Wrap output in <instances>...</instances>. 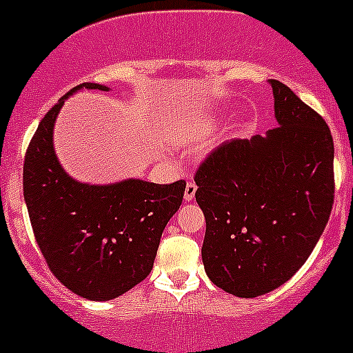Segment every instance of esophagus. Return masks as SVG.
Instances as JSON below:
<instances>
[{
	"label": "esophagus",
	"mask_w": 353,
	"mask_h": 353,
	"mask_svg": "<svg viewBox=\"0 0 353 353\" xmlns=\"http://www.w3.org/2000/svg\"><path fill=\"white\" fill-rule=\"evenodd\" d=\"M194 193H196V183L193 179L188 181L186 184V190H184V200L191 201L194 198Z\"/></svg>",
	"instance_id": "obj_1"
}]
</instances>
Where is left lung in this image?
I'll return each instance as SVG.
<instances>
[{"instance_id": "1", "label": "left lung", "mask_w": 353, "mask_h": 353, "mask_svg": "<svg viewBox=\"0 0 353 353\" xmlns=\"http://www.w3.org/2000/svg\"><path fill=\"white\" fill-rule=\"evenodd\" d=\"M278 128L231 139L194 172L208 278L241 299L265 295L302 268L334 203V146L326 121L271 81Z\"/></svg>"}]
</instances>
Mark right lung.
I'll list each match as a JSON object with an SVG mask.
<instances>
[{
	"instance_id": "add662e5",
	"label": "right lung",
	"mask_w": 353,
	"mask_h": 353,
	"mask_svg": "<svg viewBox=\"0 0 353 353\" xmlns=\"http://www.w3.org/2000/svg\"><path fill=\"white\" fill-rule=\"evenodd\" d=\"M79 88L107 91V85ZM43 117L23 160V198L37 246L54 278L90 300H112L153 268L160 236L183 203L186 181L128 179L90 186L68 177L53 152V125L65 98Z\"/></svg>"
}]
</instances>
